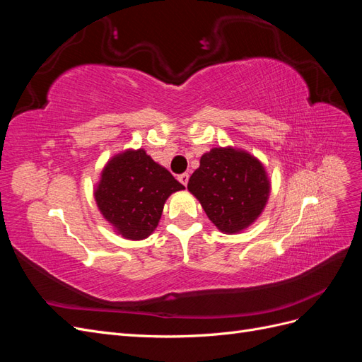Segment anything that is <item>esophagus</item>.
<instances>
[{"label":"esophagus","instance_id":"34e87169","mask_svg":"<svg viewBox=\"0 0 362 362\" xmlns=\"http://www.w3.org/2000/svg\"><path fill=\"white\" fill-rule=\"evenodd\" d=\"M178 180H180V182H181L182 185H187V184H189V173H182V175H180Z\"/></svg>","mask_w":362,"mask_h":362}]
</instances>
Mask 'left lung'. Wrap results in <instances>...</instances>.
<instances>
[{
	"label": "left lung",
	"mask_w": 362,
	"mask_h": 362,
	"mask_svg": "<svg viewBox=\"0 0 362 362\" xmlns=\"http://www.w3.org/2000/svg\"><path fill=\"white\" fill-rule=\"evenodd\" d=\"M208 218L225 234L243 231L264 210L270 181L262 163L235 148H213L187 184Z\"/></svg>",
	"instance_id": "left-lung-1"
}]
</instances>
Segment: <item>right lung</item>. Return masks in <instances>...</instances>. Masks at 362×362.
<instances>
[{
  "mask_svg": "<svg viewBox=\"0 0 362 362\" xmlns=\"http://www.w3.org/2000/svg\"><path fill=\"white\" fill-rule=\"evenodd\" d=\"M184 189L145 149H128L105 164L95 201L105 221L128 240H144L157 228L169 196Z\"/></svg>",
  "mask_w": 362,
  "mask_h": 362,
  "instance_id": "right-lung-1",
  "label": "right lung"
}]
</instances>
